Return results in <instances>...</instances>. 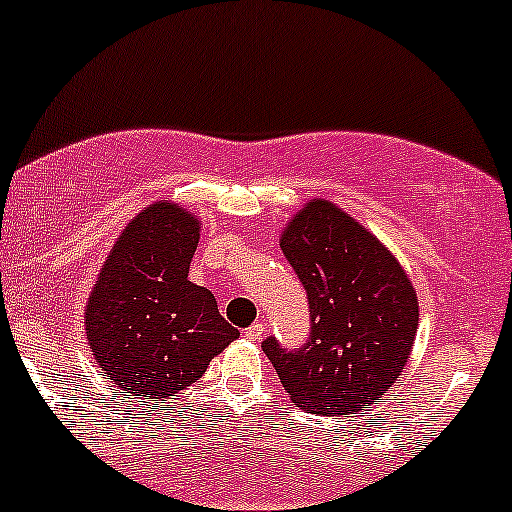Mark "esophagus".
Returning <instances> with one entry per match:
<instances>
[{
	"mask_svg": "<svg viewBox=\"0 0 512 512\" xmlns=\"http://www.w3.org/2000/svg\"><path fill=\"white\" fill-rule=\"evenodd\" d=\"M245 338L252 340V342L265 338V323H252L250 328L245 330Z\"/></svg>",
	"mask_w": 512,
	"mask_h": 512,
	"instance_id": "34e87169",
	"label": "esophagus"
}]
</instances>
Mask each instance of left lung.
<instances>
[{
  "label": "left lung",
  "mask_w": 512,
  "mask_h": 512,
  "mask_svg": "<svg viewBox=\"0 0 512 512\" xmlns=\"http://www.w3.org/2000/svg\"><path fill=\"white\" fill-rule=\"evenodd\" d=\"M284 257L308 296L311 335L262 350L301 411L350 415L379 401L406 367L418 296L396 257L350 213L308 201L282 233Z\"/></svg>",
  "instance_id": "8db88e82"
}]
</instances>
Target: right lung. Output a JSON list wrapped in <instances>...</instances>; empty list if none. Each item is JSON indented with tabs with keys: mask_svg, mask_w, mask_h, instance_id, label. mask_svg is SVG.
Instances as JSON below:
<instances>
[{
	"mask_svg": "<svg viewBox=\"0 0 512 512\" xmlns=\"http://www.w3.org/2000/svg\"><path fill=\"white\" fill-rule=\"evenodd\" d=\"M196 243L192 211L150 204L119 235L87 301L94 359L123 396H138L143 406L199 381L240 335L211 291L189 282Z\"/></svg>",
	"mask_w": 512,
	"mask_h": 512,
	"instance_id": "add662e5",
	"label": "right lung"
}]
</instances>
